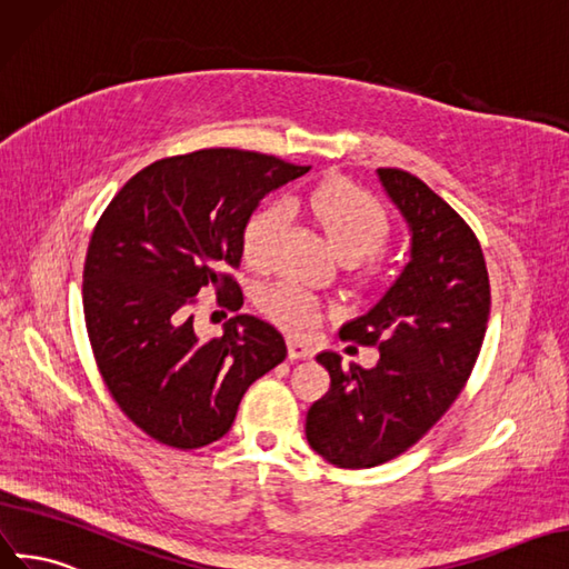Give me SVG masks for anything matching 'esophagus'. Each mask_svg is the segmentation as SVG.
I'll list each match as a JSON object with an SVG mask.
<instances>
[{"label": "esophagus", "mask_w": 569, "mask_h": 569, "mask_svg": "<svg viewBox=\"0 0 569 569\" xmlns=\"http://www.w3.org/2000/svg\"><path fill=\"white\" fill-rule=\"evenodd\" d=\"M288 357L290 360H307V357H312V348L302 343L298 338H290L288 340Z\"/></svg>", "instance_id": "obj_1"}]
</instances>
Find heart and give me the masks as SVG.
Instances as JSON below:
<instances>
[{"mask_svg": "<svg viewBox=\"0 0 569 569\" xmlns=\"http://www.w3.org/2000/svg\"><path fill=\"white\" fill-rule=\"evenodd\" d=\"M300 207L310 212L336 254L350 264L377 254L391 233V221L375 194L348 181H327L307 200L290 198L286 204L269 202L257 209L242 229V257L250 267H271L288 212H298ZM259 307L271 321L298 336L312 333L321 321V302L288 281L264 288Z\"/></svg>", "mask_w": 569, "mask_h": 569, "instance_id": "heart-1", "label": "heart"}]
</instances>
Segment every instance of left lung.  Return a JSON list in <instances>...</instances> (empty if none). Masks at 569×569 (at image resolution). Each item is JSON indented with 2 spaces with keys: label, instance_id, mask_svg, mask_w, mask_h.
Returning a JSON list of instances; mask_svg holds the SVG:
<instances>
[{
  "label": "left lung",
  "instance_id": "8db88e82",
  "mask_svg": "<svg viewBox=\"0 0 569 569\" xmlns=\"http://www.w3.org/2000/svg\"><path fill=\"white\" fill-rule=\"evenodd\" d=\"M410 231V259L369 312L340 338L379 348L371 369L323 350L331 388L307 412L305 433L323 460L377 467L415 446L472 375L491 310L489 271L477 236L443 198L400 169H377Z\"/></svg>",
  "mask_w": 569,
  "mask_h": 569
}]
</instances>
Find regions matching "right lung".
Listing matches in <instances>:
<instances>
[{"instance_id": "add662e5", "label": "right lung", "mask_w": 569, "mask_h": 569, "mask_svg": "<svg viewBox=\"0 0 569 569\" xmlns=\"http://www.w3.org/2000/svg\"><path fill=\"white\" fill-rule=\"evenodd\" d=\"M310 167L212 148L138 171L97 221L83 310L97 367L126 417L154 441L202 448L231 429L248 388L286 360L271 323L238 315L200 338L192 298L214 288L238 310L242 229L269 192Z\"/></svg>"}]
</instances>
